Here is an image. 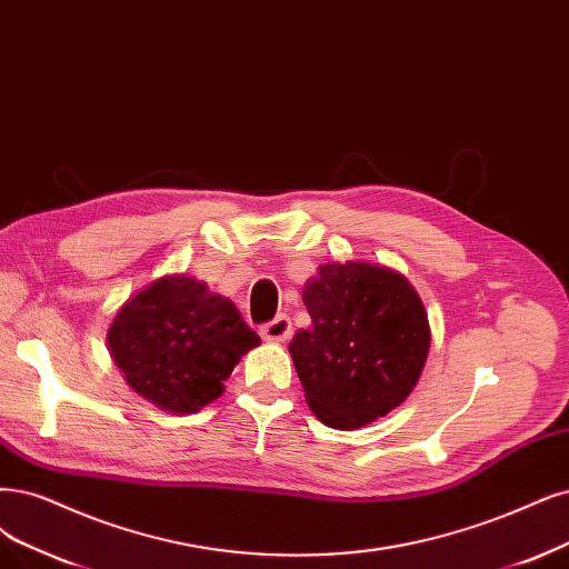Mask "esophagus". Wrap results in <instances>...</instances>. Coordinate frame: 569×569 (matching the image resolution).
<instances>
[{
	"label": "esophagus",
	"mask_w": 569,
	"mask_h": 569,
	"mask_svg": "<svg viewBox=\"0 0 569 569\" xmlns=\"http://www.w3.org/2000/svg\"><path fill=\"white\" fill-rule=\"evenodd\" d=\"M290 330H292L290 319L286 317V313H279L277 319L264 323L260 328V335H262V340H267V342H286L290 338Z\"/></svg>",
	"instance_id": "obj_1"
}]
</instances>
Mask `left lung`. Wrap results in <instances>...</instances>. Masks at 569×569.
<instances>
[{
	"mask_svg": "<svg viewBox=\"0 0 569 569\" xmlns=\"http://www.w3.org/2000/svg\"><path fill=\"white\" fill-rule=\"evenodd\" d=\"M311 317L288 351L307 403L332 429H361L401 406L429 353L415 288L387 267L321 264L302 290Z\"/></svg>",
	"mask_w": 569,
	"mask_h": 569,
	"instance_id": "obj_1",
	"label": "left lung"
}]
</instances>
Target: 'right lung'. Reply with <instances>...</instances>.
Instances as JSON below:
<instances>
[{
  "label": "right lung",
  "mask_w": 569,
  "mask_h": 569,
  "mask_svg": "<svg viewBox=\"0 0 569 569\" xmlns=\"http://www.w3.org/2000/svg\"><path fill=\"white\" fill-rule=\"evenodd\" d=\"M129 387L168 412H199L216 401L241 356L260 345L237 305L176 273L126 302L108 332Z\"/></svg>",
  "instance_id": "1"
}]
</instances>
